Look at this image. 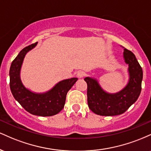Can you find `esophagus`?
<instances>
[{"label":"esophagus","mask_w":151,"mask_h":151,"mask_svg":"<svg viewBox=\"0 0 151 151\" xmlns=\"http://www.w3.org/2000/svg\"><path fill=\"white\" fill-rule=\"evenodd\" d=\"M85 75H86V73L84 72V71H79L77 74V76L79 78H83Z\"/></svg>","instance_id":"obj_1"}]
</instances>
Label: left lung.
<instances>
[{
  "mask_svg": "<svg viewBox=\"0 0 151 151\" xmlns=\"http://www.w3.org/2000/svg\"><path fill=\"white\" fill-rule=\"evenodd\" d=\"M124 57L126 63L129 65L130 78L127 85L120 92H105L96 79L84 78L87 84L88 106L94 114L101 116L119 115L138 99L141 91L143 70L132 52L125 48Z\"/></svg>",
  "mask_w": 151,
  "mask_h": 151,
  "instance_id": "1",
  "label": "left lung"
}]
</instances>
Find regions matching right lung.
Instances as JSON below:
<instances>
[{"mask_svg": "<svg viewBox=\"0 0 151 151\" xmlns=\"http://www.w3.org/2000/svg\"><path fill=\"white\" fill-rule=\"evenodd\" d=\"M36 45L37 42L23 48L12 62L9 72L10 88L15 99L27 112L40 116H51L64 108L67 93L78 79L73 77L62 80L44 93H35L26 89L20 80V68L26 53Z\"/></svg>", "mask_w": 151, "mask_h": 151, "instance_id": "right-lung-1", "label": "right lung"}]
</instances>
